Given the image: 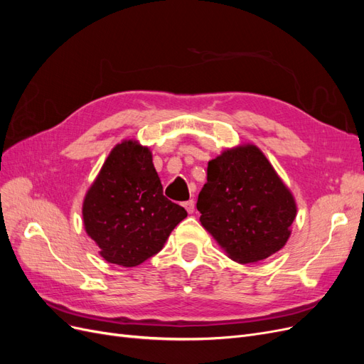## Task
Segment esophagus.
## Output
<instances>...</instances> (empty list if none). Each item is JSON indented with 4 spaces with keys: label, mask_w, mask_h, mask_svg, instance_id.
<instances>
[{
    "label": "esophagus",
    "mask_w": 364,
    "mask_h": 364,
    "mask_svg": "<svg viewBox=\"0 0 364 364\" xmlns=\"http://www.w3.org/2000/svg\"><path fill=\"white\" fill-rule=\"evenodd\" d=\"M183 208L186 209V213H188V214H193V213H194V202H193V200H186V202H183Z\"/></svg>",
    "instance_id": "esophagus-1"
}]
</instances>
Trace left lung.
Returning a JSON list of instances; mask_svg holds the SVG:
<instances>
[{
	"label": "left lung",
	"instance_id": "8db88e82",
	"mask_svg": "<svg viewBox=\"0 0 364 364\" xmlns=\"http://www.w3.org/2000/svg\"><path fill=\"white\" fill-rule=\"evenodd\" d=\"M206 174L197 199L200 223L230 259L258 262L285 246L296 202L257 146L225 150Z\"/></svg>",
	"mask_w": 364,
	"mask_h": 364
}]
</instances>
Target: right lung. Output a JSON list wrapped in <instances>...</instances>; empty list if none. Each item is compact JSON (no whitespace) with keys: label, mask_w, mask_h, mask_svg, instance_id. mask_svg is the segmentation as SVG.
Masks as SVG:
<instances>
[{"label":"right lung","mask_w":364,"mask_h":364,"mask_svg":"<svg viewBox=\"0 0 364 364\" xmlns=\"http://www.w3.org/2000/svg\"><path fill=\"white\" fill-rule=\"evenodd\" d=\"M86 234L112 264L135 267L158 253L186 211L162 193L149 147L126 139L109 153L83 200Z\"/></svg>","instance_id":"add662e5"}]
</instances>
